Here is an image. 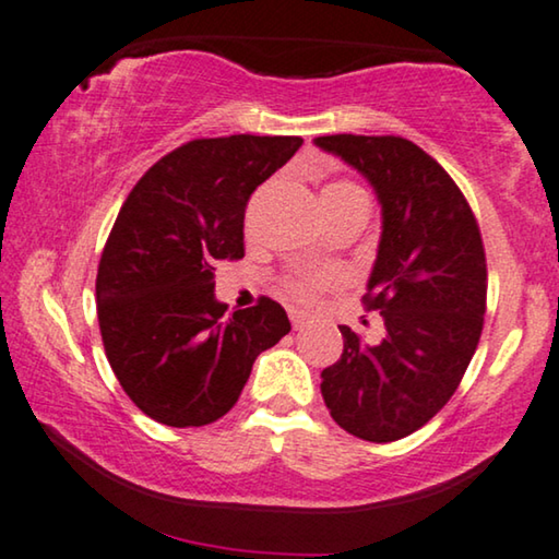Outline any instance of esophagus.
I'll return each instance as SVG.
<instances>
[{"mask_svg":"<svg viewBox=\"0 0 559 559\" xmlns=\"http://www.w3.org/2000/svg\"><path fill=\"white\" fill-rule=\"evenodd\" d=\"M289 320H293V328L299 330L307 322V314L299 312V310H289Z\"/></svg>","mask_w":559,"mask_h":559,"instance_id":"obj_1","label":"esophagus"}]
</instances>
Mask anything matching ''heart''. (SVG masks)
<instances>
[{
  "label": "heart",
  "mask_w": 559,
  "mask_h": 559,
  "mask_svg": "<svg viewBox=\"0 0 559 559\" xmlns=\"http://www.w3.org/2000/svg\"><path fill=\"white\" fill-rule=\"evenodd\" d=\"M347 191H360V189H358V186H353V183H333V186H328L325 191H322V197H330V193H347ZM335 282H337L335 270L305 272V274H295V277H289L287 289H289V295L307 302V299H312L314 295L322 293V289L333 287Z\"/></svg>",
  "instance_id": "heart-1"
}]
</instances>
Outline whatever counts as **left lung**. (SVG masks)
Masks as SVG:
<instances>
[{
	"label": "left lung",
	"instance_id": "8db88e82",
	"mask_svg": "<svg viewBox=\"0 0 559 559\" xmlns=\"http://www.w3.org/2000/svg\"><path fill=\"white\" fill-rule=\"evenodd\" d=\"M373 186L380 241L366 305L380 310L383 340L347 325L343 355L322 370V399L340 428L385 443L428 424L464 378L487 307L481 234L451 176L399 135H320Z\"/></svg>",
	"mask_w": 559,
	"mask_h": 559
}]
</instances>
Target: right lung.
<instances>
[{"instance_id": "1", "label": "right lung", "mask_w": 559, "mask_h": 559, "mask_svg": "<svg viewBox=\"0 0 559 559\" xmlns=\"http://www.w3.org/2000/svg\"><path fill=\"white\" fill-rule=\"evenodd\" d=\"M299 145L297 135L247 133L189 141L128 193L100 257L98 322L112 373L158 424L229 414L257 355L289 333L270 297L226 318L214 262L245 257L247 201Z\"/></svg>"}]
</instances>
